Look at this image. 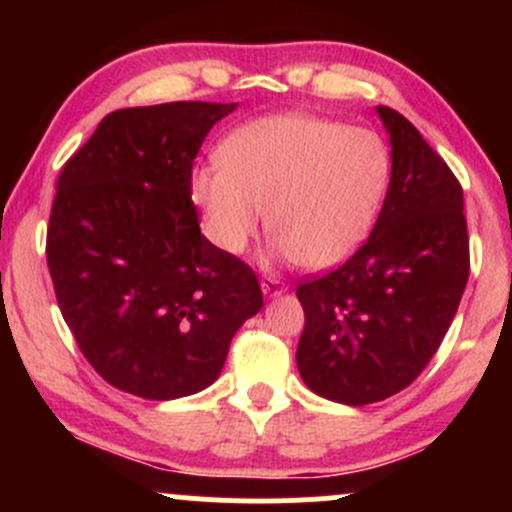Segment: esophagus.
I'll return each mask as SVG.
<instances>
[{
    "label": "esophagus",
    "mask_w": 512,
    "mask_h": 512,
    "mask_svg": "<svg viewBox=\"0 0 512 512\" xmlns=\"http://www.w3.org/2000/svg\"><path fill=\"white\" fill-rule=\"evenodd\" d=\"M260 289L267 298H279L281 293L286 291V286H284V281H279V279H262Z\"/></svg>",
    "instance_id": "34e87169"
}]
</instances>
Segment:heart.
I'll use <instances>...</instances> for the list:
<instances>
[{"instance_id": "b5f03b06", "label": "heart", "mask_w": 512, "mask_h": 512, "mask_svg": "<svg viewBox=\"0 0 512 512\" xmlns=\"http://www.w3.org/2000/svg\"><path fill=\"white\" fill-rule=\"evenodd\" d=\"M390 151L366 127L286 113L233 129L219 163L192 170L190 199L216 248L240 255L269 214L272 252L303 267L339 264L368 236Z\"/></svg>"}]
</instances>
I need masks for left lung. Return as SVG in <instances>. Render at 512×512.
<instances>
[{"mask_svg":"<svg viewBox=\"0 0 512 512\" xmlns=\"http://www.w3.org/2000/svg\"><path fill=\"white\" fill-rule=\"evenodd\" d=\"M390 134V187L370 238L342 267L296 289L303 383L363 407L404 390L443 342L469 276L462 187L404 115L378 105Z\"/></svg>","mask_w":512,"mask_h":512,"instance_id":"1","label":"left lung"}]
</instances>
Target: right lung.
<instances>
[{"label": "right lung", "instance_id": "1", "mask_svg": "<svg viewBox=\"0 0 512 512\" xmlns=\"http://www.w3.org/2000/svg\"><path fill=\"white\" fill-rule=\"evenodd\" d=\"M236 105L115 110L57 180V303L88 363L129 395L166 402L209 387L262 308L255 272L202 236L190 199L199 146Z\"/></svg>", "mask_w": 512, "mask_h": 512}]
</instances>
